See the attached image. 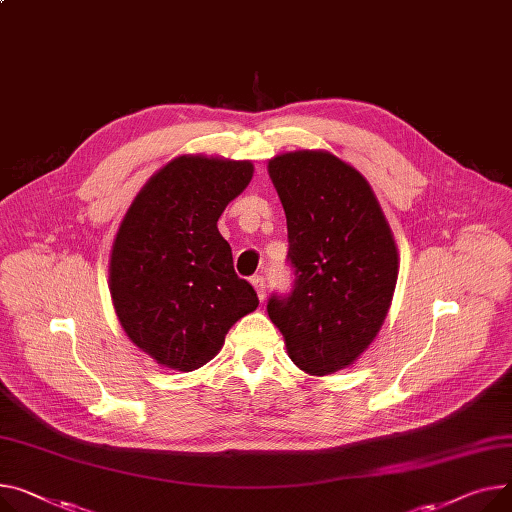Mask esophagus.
Instances as JSON below:
<instances>
[{"mask_svg": "<svg viewBox=\"0 0 512 512\" xmlns=\"http://www.w3.org/2000/svg\"><path fill=\"white\" fill-rule=\"evenodd\" d=\"M251 284H253V288L257 290L259 300H263V298H265V278H263V276H253V278H251Z\"/></svg>", "mask_w": 512, "mask_h": 512, "instance_id": "esophagus-1", "label": "esophagus"}]
</instances>
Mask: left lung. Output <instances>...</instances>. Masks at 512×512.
<instances>
[{"label":"left lung","mask_w":512,"mask_h":512,"mask_svg":"<svg viewBox=\"0 0 512 512\" xmlns=\"http://www.w3.org/2000/svg\"><path fill=\"white\" fill-rule=\"evenodd\" d=\"M288 224L290 294L267 315L292 362L315 377L342 370L377 337L391 306L399 259L377 197L358 170L323 150L269 160Z\"/></svg>","instance_id":"8db88e82"}]
</instances>
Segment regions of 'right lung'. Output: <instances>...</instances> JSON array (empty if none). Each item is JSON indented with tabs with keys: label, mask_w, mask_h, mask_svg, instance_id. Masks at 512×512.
Listing matches in <instances>:
<instances>
[{
	"label": "right lung",
	"mask_w": 512,
	"mask_h": 512,
	"mask_svg": "<svg viewBox=\"0 0 512 512\" xmlns=\"http://www.w3.org/2000/svg\"><path fill=\"white\" fill-rule=\"evenodd\" d=\"M253 177L249 160L179 156L129 206L115 236L109 288L131 342L158 364L195 370L259 298L236 276L218 218Z\"/></svg>",
	"instance_id": "right-lung-1"
}]
</instances>
